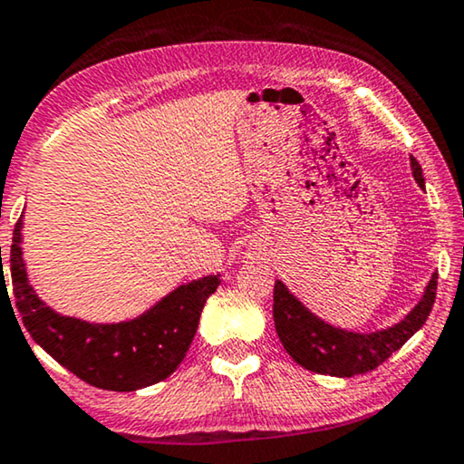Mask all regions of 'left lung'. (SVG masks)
<instances>
[{
	"instance_id": "left-lung-1",
	"label": "left lung",
	"mask_w": 464,
	"mask_h": 464,
	"mask_svg": "<svg viewBox=\"0 0 464 464\" xmlns=\"http://www.w3.org/2000/svg\"><path fill=\"white\" fill-rule=\"evenodd\" d=\"M411 175L424 188L422 169L414 156H410ZM437 291V272H433L420 302L395 325L376 332H353L335 327L304 306L300 297L291 294L283 281L275 283V327L285 351L304 370L325 376L353 378L376 370L392 353L399 351L418 329L424 325L433 308Z\"/></svg>"
}]
</instances>
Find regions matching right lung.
Masks as SVG:
<instances>
[{"instance_id":"add662e5","label":"right lung","mask_w":464,"mask_h":464,"mask_svg":"<svg viewBox=\"0 0 464 464\" xmlns=\"http://www.w3.org/2000/svg\"><path fill=\"white\" fill-rule=\"evenodd\" d=\"M21 245L23 215L12 237L10 276L24 327L35 344L65 370L105 391L130 392L169 378L189 351L207 297L221 283V275L194 278L175 287L135 319L91 323L56 313L35 294ZM5 291L4 278V295Z\"/></svg>"}]
</instances>
